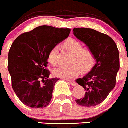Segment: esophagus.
I'll use <instances>...</instances> for the list:
<instances>
[{
  "label": "esophagus",
  "instance_id": "34e87169",
  "mask_svg": "<svg viewBox=\"0 0 128 128\" xmlns=\"http://www.w3.org/2000/svg\"><path fill=\"white\" fill-rule=\"evenodd\" d=\"M68 82L70 83L71 85L73 86H76L77 85V84H76V82L74 80H68Z\"/></svg>",
  "mask_w": 128,
  "mask_h": 128
}]
</instances>
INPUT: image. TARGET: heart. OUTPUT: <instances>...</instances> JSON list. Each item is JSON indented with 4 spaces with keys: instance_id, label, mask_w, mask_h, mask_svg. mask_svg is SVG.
I'll return each mask as SVG.
<instances>
[{
    "instance_id": "heart-1",
    "label": "heart",
    "mask_w": 128,
    "mask_h": 128,
    "mask_svg": "<svg viewBox=\"0 0 128 128\" xmlns=\"http://www.w3.org/2000/svg\"><path fill=\"white\" fill-rule=\"evenodd\" d=\"M63 48L71 54L69 59L70 65L54 69L53 75L55 77L70 79L78 76L80 72L87 73L93 67L96 61L94 53L91 49L83 48L82 44L77 39L68 38L63 43ZM58 50V46H54L48 54V61L53 65L57 63Z\"/></svg>"
}]
</instances>
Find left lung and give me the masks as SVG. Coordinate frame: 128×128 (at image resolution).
I'll return each instance as SVG.
<instances>
[{
	"instance_id": "1",
	"label": "left lung",
	"mask_w": 128,
	"mask_h": 128,
	"mask_svg": "<svg viewBox=\"0 0 128 128\" xmlns=\"http://www.w3.org/2000/svg\"><path fill=\"white\" fill-rule=\"evenodd\" d=\"M76 38L83 42L94 53L96 64L88 74L76 82L86 91L84 96L76 100L78 105L94 106L103 102L116 86L120 68L117 45L106 34L87 28L73 30Z\"/></svg>"
}]
</instances>
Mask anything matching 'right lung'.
<instances>
[{
    "instance_id": "right-lung-1",
    "label": "right lung",
    "mask_w": 128,
    "mask_h": 128,
    "mask_svg": "<svg viewBox=\"0 0 128 128\" xmlns=\"http://www.w3.org/2000/svg\"><path fill=\"white\" fill-rule=\"evenodd\" d=\"M71 30L43 25L19 36L8 56L12 87L23 104L34 108L50 104L58 78H49L50 50L68 37Z\"/></svg>"
}]
</instances>
